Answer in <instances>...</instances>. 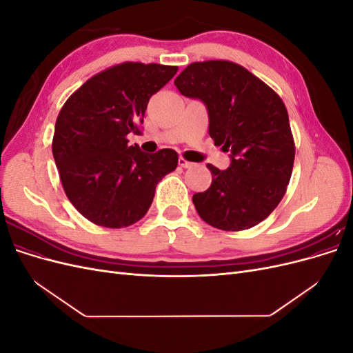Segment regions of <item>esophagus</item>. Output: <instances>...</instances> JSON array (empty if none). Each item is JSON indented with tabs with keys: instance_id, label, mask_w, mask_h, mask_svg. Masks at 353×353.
<instances>
[{
	"instance_id": "obj_1",
	"label": "esophagus",
	"mask_w": 353,
	"mask_h": 353,
	"mask_svg": "<svg viewBox=\"0 0 353 353\" xmlns=\"http://www.w3.org/2000/svg\"><path fill=\"white\" fill-rule=\"evenodd\" d=\"M178 163H179V166H181V168H193V166H194V163H193V162H188V160H187V159H184V157H179Z\"/></svg>"
}]
</instances>
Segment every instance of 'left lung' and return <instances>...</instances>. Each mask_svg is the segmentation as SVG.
I'll list each match as a JSON object with an SVG mask.
<instances>
[{"instance_id":"8db88e82","label":"left lung","mask_w":353,"mask_h":353,"mask_svg":"<svg viewBox=\"0 0 353 353\" xmlns=\"http://www.w3.org/2000/svg\"><path fill=\"white\" fill-rule=\"evenodd\" d=\"M175 85L206 104L209 135L231 153L228 169L208 163L212 184L193 196L200 218L223 231L258 225L279 206L293 170L296 147L280 95L230 60L191 63Z\"/></svg>"}]
</instances>
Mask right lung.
<instances>
[{
	"mask_svg": "<svg viewBox=\"0 0 353 353\" xmlns=\"http://www.w3.org/2000/svg\"><path fill=\"white\" fill-rule=\"evenodd\" d=\"M176 70L123 61L94 74L63 104L52 156L68 199L95 225L123 228L140 221L159 181L176 169L172 148L147 154L128 145V134L141 132L148 100Z\"/></svg>",
	"mask_w": 353,
	"mask_h": 353,
	"instance_id": "1",
	"label": "right lung"
}]
</instances>
